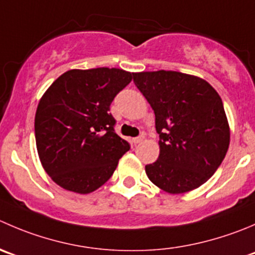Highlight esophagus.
Listing matches in <instances>:
<instances>
[{
  "instance_id": "esophagus-1",
  "label": "esophagus",
  "mask_w": 255,
  "mask_h": 255,
  "mask_svg": "<svg viewBox=\"0 0 255 255\" xmlns=\"http://www.w3.org/2000/svg\"><path fill=\"white\" fill-rule=\"evenodd\" d=\"M144 139V134H140V135H138V137H135V138H133V143H134V144H138V143H140L142 142V140Z\"/></svg>"
}]
</instances>
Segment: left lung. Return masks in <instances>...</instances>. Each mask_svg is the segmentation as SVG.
<instances>
[{
  "label": "left lung",
  "instance_id": "8db88e82",
  "mask_svg": "<svg viewBox=\"0 0 255 255\" xmlns=\"http://www.w3.org/2000/svg\"><path fill=\"white\" fill-rule=\"evenodd\" d=\"M155 116L159 157L145 165L152 183L178 194L201 187L223 162L229 126L223 102L204 80L174 71L133 73Z\"/></svg>",
  "mask_w": 255,
  "mask_h": 255
}]
</instances>
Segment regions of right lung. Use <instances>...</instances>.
<instances>
[{"label":"right lung","mask_w":255,"mask_h":255,"mask_svg":"<svg viewBox=\"0 0 255 255\" xmlns=\"http://www.w3.org/2000/svg\"><path fill=\"white\" fill-rule=\"evenodd\" d=\"M118 68L71 70L37 107L34 135L47 174L65 189L87 194L105 184L130 145L115 132L110 106L132 81Z\"/></svg>","instance_id":"right-lung-1"}]
</instances>
